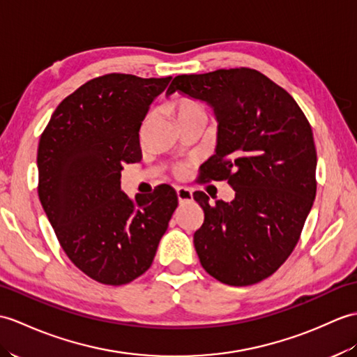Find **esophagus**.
I'll list each match as a JSON object with an SVG mask.
<instances>
[{"label": "esophagus", "instance_id": "34e87169", "mask_svg": "<svg viewBox=\"0 0 357 357\" xmlns=\"http://www.w3.org/2000/svg\"><path fill=\"white\" fill-rule=\"evenodd\" d=\"M176 196H178L179 204H187L190 201H193L192 190L187 187H176Z\"/></svg>", "mask_w": 357, "mask_h": 357}]
</instances>
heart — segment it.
<instances>
[{"instance_id":"obj_1","label":"heart","mask_w":357,"mask_h":357,"mask_svg":"<svg viewBox=\"0 0 357 357\" xmlns=\"http://www.w3.org/2000/svg\"><path fill=\"white\" fill-rule=\"evenodd\" d=\"M170 109L172 112L175 114V117L178 120H182L185 117H190V115H205V111L202 105H199L193 98H188V97H181L176 98V100H173L170 105Z\"/></svg>"}]
</instances>
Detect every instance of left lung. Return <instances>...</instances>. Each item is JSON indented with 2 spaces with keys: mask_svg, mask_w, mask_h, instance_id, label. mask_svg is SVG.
<instances>
[{
  "mask_svg": "<svg viewBox=\"0 0 357 357\" xmlns=\"http://www.w3.org/2000/svg\"><path fill=\"white\" fill-rule=\"evenodd\" d=\"M175 91L208 103L219 123L201 182L227 181L236 192L214 205L193 193L204 210L193 236L199 260L220 283H259L292 254L317 195L310 123L286 89L252 68L182 74L167 94Z\"/></svg>",
  "mask_w": 357,
  "mask_h": 357,
  "instance_id": "obj_1",
  "label": "left lung"
}]
</instances>
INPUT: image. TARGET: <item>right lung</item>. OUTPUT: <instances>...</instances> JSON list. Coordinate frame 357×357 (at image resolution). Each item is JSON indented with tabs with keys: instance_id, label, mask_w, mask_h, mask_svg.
I'll list each match as a JSON object with an SVG mask.
<instances>
[{
	"instance_id": "add662e5",
	"label": "right lung",
	"mask_w": 357,
	"mask_h": 357,
	"mask_svg": "<svg viewBox=\"0 0 357 357\" xmlns=\"http://www.w3.org/2000/svg\"><path fill=\"white\" fill-rule=\"evenodd\" d=\"M170 80L91 79L63 98L40 135L39 201L74 266L102 284H128L151 268L178 206L170 185L135 199L120 188L123 164L141 160L149 105Z\"/></svg>"
}]
</instances>
